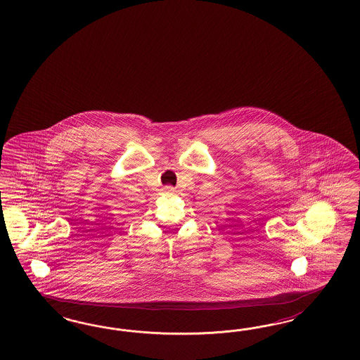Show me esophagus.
I'll return each instance as SVG.
<instances>
[{"instance_id": "obj_1", "label": "esophagus", "mask_w": 360, "mask_h": 360, "mask_svg": "<svg viewBox=\"0 0 360 360\" xmlns=\"http://www.w3.org/2000/svg\"><path fill=\"white\" fill-rule=\"evenodd\" d=\"M165 193L167 194V195H173L174 194V187H172V186H166L164 188Z\"/></svg>"}]
</instances>
